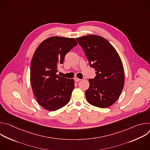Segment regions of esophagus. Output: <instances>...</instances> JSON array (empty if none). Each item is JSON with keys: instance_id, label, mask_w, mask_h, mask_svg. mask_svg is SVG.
Here are the masks:
<instances>
[{"instance_id": "1", "label": "esophagus", "mask_w": 150, "mask_h": 150, "mask_svg": "<svg viewBox=\"0 0 150 150\" xmlns=\"http://www.w3.org/2000/svg\"><path fill=\"white\" fill-rule=\"evenodd\" d=\"M74 80H75V81L76 82H79V81H81V79H79V78H75Z\"/></svg>"}]
</instances>
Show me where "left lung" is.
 Returning a JSON list of instances; mask_svg holds the SVG:
<instances>
[{"instance_id":"left-lung-1","label":"left lung","mask_w":150,"mask_h":150,"mask_svg":"<svg viewBox=\"0 0 150 150\" xmlns=\"http://www.w3.org/2000/svg\"><path fill=\"white\" fill-rule=\"evenodd\" d=\"M96 76L90 79L85 91L87 101L100 108H107L119 98L124 87V71L117 52L104 38L88 35L76 38Z\"/></svg>"}]
</instances>
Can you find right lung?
<instances>
[{
	"label": "right lung",
	"instance_id": "add662e5",
	"mask_svg": "<svg viewBox=\"0 0 150 150\" xmlns=\"http://www.w3.org/2000/svg\"><path fill=\"white\" fill-rule=\"evenodd\" d=\"M77 45L74 38L52 37L42 41L34 53L30 82L38 103L46 110H57L70 100L74 80L59 76L57 68Z\"/></svg>",
	"mask_w": 150,
	"mask_h": 150
}]
</instances>
